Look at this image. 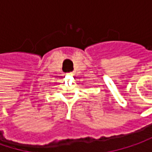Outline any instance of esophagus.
<instances>
[{
  "label": "esophagus",
  "mask_w": 152,
  "mask_h": 152,
  "mask_svg": "<svg viewBox=\"0 0 152 152\" xmlns=\"http://www.w3.org/2000/svg\"><path fill=\"white\" fill-rule=\"evenodd\" d=\"M69 75H71V76H73V73H72V72H70V73H69Z\"/></svg>",
  "instance_id": "34e87169"
}]
</instances>
